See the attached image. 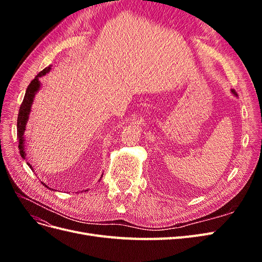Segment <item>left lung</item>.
Returning a JSON list of instances; mask_svg holds the SVG:
<instances>
[{
	"label": "left lung",
	"instance_id": "1",
	"mask_svg": "<svg viewBox=\"0 0 262 262\" xmlns=\"http://www.w3.org/2000/svg\"><path fill=\"white\" fill-rule=\"evenodd\" d=\"M232 93H233V94H234V95H237V94H236V92H235V91H234V90H232Z\"/></svg>",
	"mask_w": 262,
	"mask_h": 262
}]
</instances>
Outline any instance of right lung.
<instances>
[{"mask_svg":"<svg viewBox=\"0 0 262 262\" xmlns=\"http://www.w3.org/2000/svg\"><path fill=\"white\" fill-rule=\"evenodd\" d=\"M50 70H51L50 67L43 69L41 72H39V74H37V76L34 78V80L30 82V84L28 85L27 90H26L25 97H24V100H23L20 108H19L18 118H17V139H18L19 153H20V155H21L24 160L26 158L25 145H24V143H25V140H24V133H25V130H26V124H27V121H28L30 109H31V105H33L35 95L39 91V89H40V81H39V77H41V76L46 75L47 73H49ZM27 164H28L29 167L31 168V170H33V166H31L29 163H27ZM41 184H43V182H41ZM45 187H47L48 189H51L46 185H45ZM85 191H87V190H85Z\"/></svg>","mask_w":262,"mask_h":262,"instance_id":"add662e5","label":"right lung"}]
</instances>
